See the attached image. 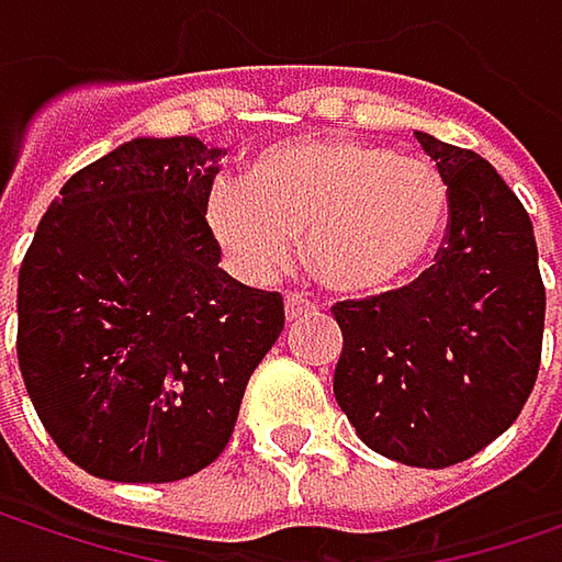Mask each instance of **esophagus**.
<instances>
[{
    "mask_svg": "<svg viewBox=\"0 0 562 562\" xmlns=\"http://www.w3.org/2000/svg\"><path fill=\"white\" fill-rule=\"evenodd\" d=\"M315 312V302L302 292H285V318H299V315H308Z\"/></svg>",
    "mask_w": 562,
    "mask_h": 562,
    "instance_id": "obj_1",
    "label": "esophagus"
}]
</instances>
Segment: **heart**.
<instances>
[{"instance_id":"1","label":"heart","mask_w":562,"mask_h":562,"mask_svg":"<svg viewBox=\"0 0 562 562\" xmlns=\"http://www.w3.org/2000/svg\"><path fill=\"white\" fill-rule=\"evenodd\" d=\"M452 214L449 178L429 159L355 136H302L263 149L247 178H217L207 227L250 280H270L295 254L345 295H381L413 280Z\"/></svg>"}]
</instances>
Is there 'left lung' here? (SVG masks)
<instances>
[{
  "mask_svg": "<svg viewBox=\"0 0 562 562\" xmlns=\"http://www.w3.org/2000/svg\"><path fill=\"white\" fill-rule=\"evenodd\" d=\"M449 178L436 263L409 285L335 302V400L361 442L393 462L446 469L495 442L540 371L547 292L533 224L479 153L416 133Z\"/></svg>",
  "mask_w": 562,
  "mask_h": 562,
  "instance_id": "left-lung-1",
  "label": "left lung"
}]
</instances>
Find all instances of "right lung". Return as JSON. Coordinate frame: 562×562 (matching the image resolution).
Here are the masks:
<instances>
[{
    "mask_svg": "<svg viewBox=\"0 0 562 562\" xmlns=\"http://www.w3.org/2000/svg\"><path fill=\"white\" fill-rule=\"evenodd\" d=\"M221 149L133 139L70 175L19 270V368L57 449L110 482H178L231 442L280 338V292L231 280L207 227Z\"/></svg>",
    "mask_w": 562,
    "mask_h": 562,
    "instance_id": "obj_1",
    "label": "right lung"
}]
</instances>
